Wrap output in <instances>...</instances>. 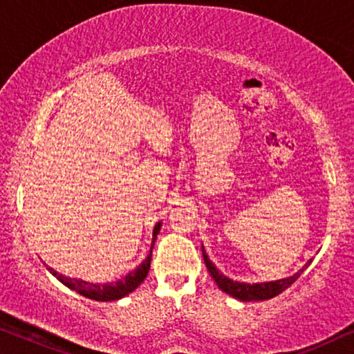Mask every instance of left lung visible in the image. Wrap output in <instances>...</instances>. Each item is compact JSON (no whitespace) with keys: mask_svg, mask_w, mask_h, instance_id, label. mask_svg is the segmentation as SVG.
Returning a JSON list of instances; mask_svg holds the SVG:
<instances>
[{"mask_svg":"<svg viewBox=\"0 0 354 354\" xmlns=\"http://www.w3.org/2000/svg\"><path fill=\"white\" fill-rule=\"evenodd\" d=\"M202 257H204V262L207 266V270H209L210 277L215 280L216 286L225 293H228L233 298L239 301H263L275 298L277 295L283 293V291L295 283L298 280V277L303 273L306 268L309 267V263L313 262V259L304 263V267L295 273V275L286 277V279H280L275 281H263V283H244V281H234L228 277L223 275L218 268L215 267V263L210 261L209 256H207L204 246H202Z\"/></svg>","mask_w":354,"mask_h":354,"instance_id":"8db88e82","label":"left lung"}]
</instances>
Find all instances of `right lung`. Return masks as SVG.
<instances>
[{
  "label": "right lung",
  "instance_id": "add662e5",
  "mask_svg": "<svg viewBox=\"0 0 354 354\" xmlns=\"http://www.w3.org/2000/svg\"><path fill=\"white\" fill-rule=\"evenodd\" d=\"M160 228H162V221H158L157 225L153 226L152 233V244H150V252L149 256L144 259L142 262L139 263L134 270H131L128 275L121 277L120 280L116 281H106V283H92V281H86L82 279H71V277H66L63 273H58L55 268L46 266L51 275H55L61 283L68 286V288L74 290L75 293L86 296L88 299L95 301H116L124 298L129 293L138 288V286L142 283L147 277L149 268H150V261H152V249L155 244V239H157V234L160 233Z\"/></svg>",
  "mask_w": 354,
  "mask_h": 354
}]
</instances>
